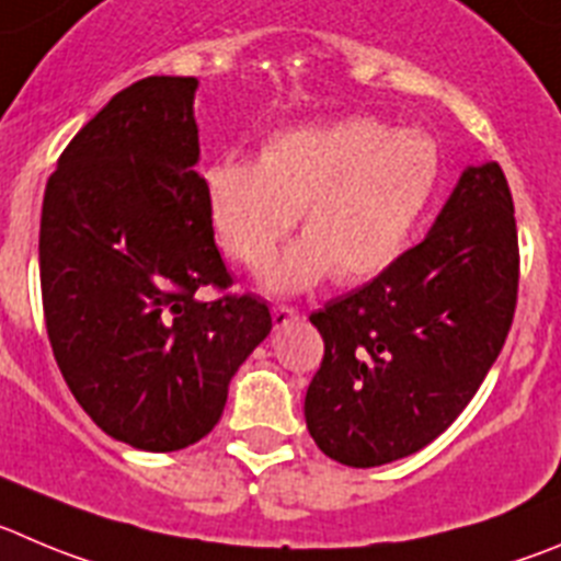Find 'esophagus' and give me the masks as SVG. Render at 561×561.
I'll use <instances>...</instances> for the list:
<instances>
[{"label":"esophagus","mask_w":561,"mask_h":561,"mask_svg":"<svg viewBox=\"0 0 561 561\" xmlns=\"http://www.w3.org/2000/svg\"><path fill=\"white\" fill-rule=\"evenodd\" d=\"M271 318H274V327L282 329V327H287V323L298 321V310H293V307H287V305H279L271 310Z\"/></svg>","instance_id":"1"}]
</instances>
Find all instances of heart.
<instances>
[{
    "mask_svg": "<svg viewBox=\"0 0 561 561\" xmlns=\"http://www.w3.org/2000/svg\"><path fill=\"white\" fill-rule=\"evenodd\" d=\"M439 176L428 135L374 115L274 135L256 162L218 160L204 198L218 245L245 271H263L296 224L301 240L271 268L268 285L296 293L332 271L340 285L399 260Z\"/></svg>",
    "mask_w": 561,
    "mask_h": 561,
    "instance_id": "heart-1",
    "label": "heart"
}]
</instances>
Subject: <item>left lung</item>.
Masks as SVG:
<instances>
[{
  "instance_id": "1",
  "label": "left lung",
  "mask_w": 561,
  "mask_h": 561,
  "mask_svg": "<svg viewBox=\"0 0 561 561\" xmlns=\"http://www.w3.org/2000/svg\"><path fill=\"white\" fill-rule=\"evenodd\" d=\"M517 279L510 182L499 162L470 165L421 243L310 316L323 337L305 399L318 448L376 468L446 432L504 348Z\"/></svg>"
}]
</instances>
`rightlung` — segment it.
Listing matches in <instances>:
<instances>
[{
    "mask_svg": "<svg viewBox=\"0 0 561 561\" xmlns=\"http://www.w3.org/2000/svg\"><path fill=\"white\" fill-rule=\"evenodd\" d=\"M196 77H146L71 138L41 209V296L57 368L102 432L140 451L193 446L271 332L229 293L193 118ZM222 296L202 302L195 293Z\"/></svg>",
    "mask_w": 561,
    "mask_h": 561,
    "instance_id": "add662e5",
    "label": "right lung"
}]
</instances>
